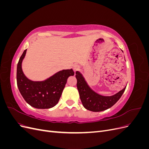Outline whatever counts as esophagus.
Here are the masks:
<instances>
[{"mask_svg": "<svg viewBox=\"0 0 149 149\" xmlns=\"http://www.w3.org/2000/svg\"><path fill=\"white\" fill-rule=\"evenodd\" d=\"M73 71L74 72L77 71H78L79 70V66L78 65H74L73 66Z\"/></svg>", "mask_w": 149, "mask_h": 149, "instance_id": "esophagus-1", "label": "esophagus"}]
</instances>
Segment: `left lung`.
<instances>
[{"label": "left lung", "instance_id": "obj_1", "mask_svg": "<svg viewBox=\"0 0 149 149\" xmlns=\"http://www.w3.org/2000/svg\"><path fill=\"white\" fill-rule=\"evenodd\" d=\"M76 78L77 79V88L83 106L85 109L93 112L103 111L111 107L118 101L126 88L125 86L114 95L104 96L94 91L79 71L76 72Z\"/></svg>", "mask_w": 149, "mask_h": 149}]
</instances>
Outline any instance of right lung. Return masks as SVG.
<instances>
[{
	"label": "right lung",
	"mask_w": 149,
	"mask_h": 149,
	"mask_svg": "<svg viewBox=\"0 0 149 149\" xmlns=\"http://www.w3.org/2000/svg\"><path fill=\"white\" fill-rule=\"evenodd\" d=\"M26 49L20 56L17 68V83L19 91L29 105L37 109H49L60 100L67 79L74 73L72 69L63 70L41 81H33L26 77L22 64Z\"/></svg>",
	"instance_id": "obj_1"
}]
</instances>
